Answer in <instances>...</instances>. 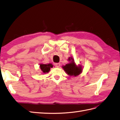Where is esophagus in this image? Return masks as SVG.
Instances as JSON below:
<instances>
[{
  "label": "esophagus",
  "mask_w": 120,
  "mask_h": 120,
  "mask_svg": "<svg viewBox=\"0 0 120 120\" xmlns=\"http://www.w3.org/2000/svg\"><path fill=\"white\" fill-rule=\"evenodd\" d=\"M54 66H55V67L56 68H59L60 66V63H56L54 64Z\"/></svg>",
  "instance_id": "34e87169"
}]
</instances>
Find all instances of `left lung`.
<instances>
[{"label": "left lung", "mask_w": 120, "mask_h": 120, "mask_svg": "<svg viewBox=\"0 0 120 120\" xmlns=\"http://www.w3.org/2000/svg\"><path fill=\"white\" fill-rule=\"evenodd\" d=\"M68 60H71V62L66 66H63L64 71L67 72V74L70 76L76 77L79 75L82 72V68L80 65L77 66L75 63L74 60L72 57H69Z\"/></svg>", "instance_id": "8db88e82"}]
</instances>
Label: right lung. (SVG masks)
<instances>
[{
    "label": "right lung",
    "mask_w": 120,
    "mask_h": 120,
    "mask_svg": "<svg viewBox=\"0 0 120 120\" xmlns=\"http://www.w3.org/2000/svg\"><path fill=\"white\" fill-rule=\"evenodd\" d=\"M53 66L51 64H40V68L43 73L45 74L49 72L50 70V68H52Z\"/></svg>",
    "instance_id": "1"
}]
</instances>
